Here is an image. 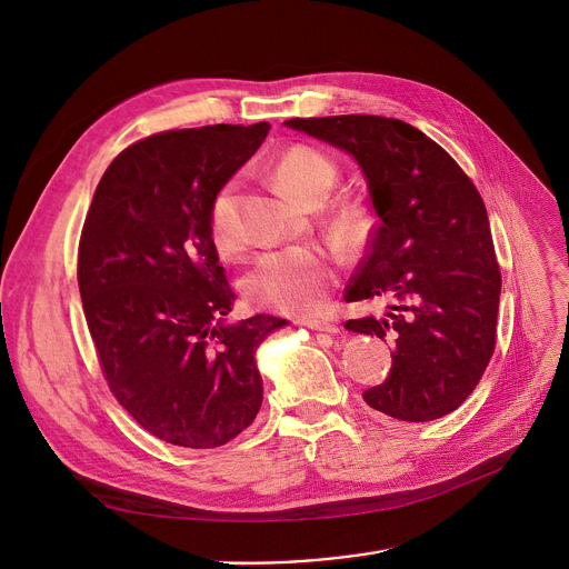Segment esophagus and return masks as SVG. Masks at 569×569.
<instances>
[{
    "instance_id": "1",
    "label": "esophagus",
    "mask_w": 569,
    "mask_h": 569,
    "mask_svg": "<svg viewBox=\"0 0 569 569\" xmlns=\"http://www.w3.org/2000/svg\"><path fill=\"white\" fill-rule=\"evenodd\" d=\"M302 325L309 327V330H313V332H325V335H337L339 332V325L327 322V320H305Z\"/></svg>"
}]
</instances>
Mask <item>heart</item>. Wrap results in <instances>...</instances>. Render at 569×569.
Instances as JSON below:
<instances>
[{"instance_id": "b5f03b06", "label": "heart", "mask_w": 569, "mask_h": 569, "mask_svg": "<svg viewBox=\"0 0 569 569\" xmlns=\"http://www.w3.org/2000/svg\"><path fill=\"white\" fill-rule=\"evenodd\" d=\"M277 182L300 202L327 198L337 182V166L311 147H292L277 163ZM209 234L219 253L232 256L244 244L237 217V187L228 182L209 207ZM335 283L332 260L318 247H288L253 260L242 290L256 307L281 313H313Z\"/></svg>"}]
</instances>
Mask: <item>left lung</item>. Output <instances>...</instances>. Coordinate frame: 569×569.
I'll list each match as a JSON object with an SVG mask.
<instances>
[{
    "mask_svg": "<svg viewBox=\"0 0 569 569\" xmlns=\"http://www.w3.org/2000/svg\"><path fill=\"white\" fill-rule=\"evenodd\" d=\"M360 166L378 226L346 302H390L350 332L395 341L392 369L365 401L403 422L457 410L496 346L500 269L482 196L445 149L401 119L337 114L288 119Z\"/></svg>",
    "mask_w": 569,
    "mask_h": 569,
    "instance_id": "obj_1",
    "label": "left lung"
}]
</instances>
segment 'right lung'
Masks as SVG:
<instances>
[{
  "label": "right lung",
  "instance_id": "add662e5",
  "mask_svg": "<svg viewBox=\"0 0 569 569\" xmlns=\"http://www.w3.org/2000/svg\"><path fill=\"white\" fill-rule=\"evenodd\" d=\"M269 124L166 131L119 154L94 191L78 249L89 335L117 397L152 436L209 450L260 410L256 352L288 325H230L234 292L209 234V207Z\"/></svg>",
  "mask_w": 569,
  "mask_h": 569
}]
</instances>
